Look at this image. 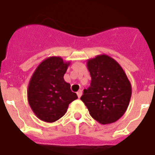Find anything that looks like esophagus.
Returning a JSON list of instances; mask_svg holds the SVG:
<instances>
[{
	"label": "esophagus",
	"instance_id": "obj_1",
	"mask_svg": "<svg viewBox=\"0 0 155 155\" xmlns=\"http://www.w3.org/2000/svg\"><path fill=\"white\" fill-rule=\"evenodd\" d=\"M76 94H77L78 97H79V98H80V97H81V96H82V91H81V90H80V91H78L77 93H76Z\"/></svg>",
	"mask_w": 155,
	"mask_h": 155
}]
</instances>
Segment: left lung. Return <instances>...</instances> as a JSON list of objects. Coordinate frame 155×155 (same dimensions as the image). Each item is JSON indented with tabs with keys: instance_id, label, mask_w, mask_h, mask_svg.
Masks as SVG:
<instances>
[{
	"instance_id": "obj_1",
	"label": "left lung",
	"mask_w": 155,
	"mask_h": 155,
	"mask_svg": "<svg viewBox=\"0 0 155 155\" xmlns=\"http://www.w3.org/2000/svg\"><path fill=\"white\" fill-rule=\"evenodd\" d=\"M91 86L80 97L94 119L100 124L116 122L126 112L132 86L122 67L106 54L87 60Z\"/></svg>"
}]
</instances>
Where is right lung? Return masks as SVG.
<instances>
[{
  "label": "right lung",
  "instance_id": "add662e5",
  "mask_svg": "<svg viewBox=\"0 0 155 155\" xmlns=\"http://www.w3.org/2000/svg\"><path fill=\"white\" fill-rule=\"evenodd\" d=\"M70 61L61 57H49L34 71L27 88V100L38 119L52 123L62 117L68 105L77 99V94L64 80Z\"/></svg>",
  "mask_w": 155,
  "mask_h": 155
}]
</instances>
